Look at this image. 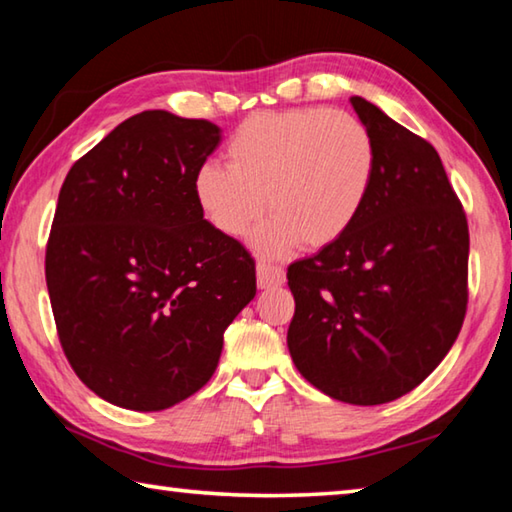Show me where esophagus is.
<instances>
[{
	"label": "esophagus",
	"instance_id": "1",
	"mask_svg": "<svg viewBox=\"0 0 512 512\" xmlns=\"http://www.w3.org/2000/svg\"><path fill=\"white\" fill-rule=\"evenodd\" d=\"M284 280H287V273H284L282 266L266 264V262H259L257 264V284H259V289L282 287Z\"/></svg>",
	"mask_w": 512,
	"mask_h": 512
}]
</instances>
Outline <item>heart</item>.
<instances>
[{
  "label": "heart",
  "mask_w": 512,
  "mask_h": 512,
  "mask_svg": "<svg viewBox=\"0 0 512 512\" xmlns=\"http://www.w3.org/2000/svg\"><path fill=\"white\" fill-rule=\"evenodd\" d=\"M225 158L228 167L205 162L196 171V201L228 237H244L268 207L271 221L253 239L264 255L341 239L368 201L377 164L368 128L325 108L248 117Z\"/></svg>",
  "instance_id": "b5f03b06"
}]
</instances>
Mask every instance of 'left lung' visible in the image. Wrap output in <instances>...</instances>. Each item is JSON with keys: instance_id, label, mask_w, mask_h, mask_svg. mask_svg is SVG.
<instances>
[{"instance_id": "8db88e82", "label": "left lung", "mask_w": 512, "mask_h": 512, "mask_svg": "<svg viewBox=\"0 0 512 512\" xmlns=\"http://www.w3.org/2000/svg\"><path fill=\"white\" fill-rule=\"evenodd\" d=\"M375 142L368 201L334 244L287 271L291 359L339 402H393L427 379L461 332L470 230L436 149L352 97Z\"/></svg>"}]
</instances>
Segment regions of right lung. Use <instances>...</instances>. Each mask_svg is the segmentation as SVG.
<instances>
[{
	"label": "right lung",
	"mask_w": 512,
	"mask_h": 512,
	"mask_svg": "<svg viewBox=\"0 0 512 512\" xmlns=\"http://www.w3.org/2000/svg\"><path fill=\"white\" fill-rule=\"evenodd\" d=\"M221 142L207 119L144 110L74 162L45 275L76 375L131 411H162L210 381L223 332L255 298V259L196 201Z\"/></svg>",
	"instance_id": "add662e5"
}]
</instances>
